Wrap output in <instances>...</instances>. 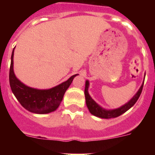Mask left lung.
Instances as JSON below:
<instances>
[{
	"label": "left lung",
	"instance_id": "1",
	"mask_svg": "<svg viewBox=\"0 0 155 155\" xmlns=\"http://www.w3.org/2000/svg\"><path fill=\"white\" fill-rule=\"evenodd\" d=\"M144 82V81H143ZM143 84H141L140 87L137 91V92L134 94L133 98H131L128 102L124 104V105L120 106V108L114 109H106L102 108V106H100L98 103L94 102V99H92L91 96H90L89 93H88V87H89V81H85V88H84V95H85V100H86V105L87 107L89 110L90 113L94 116H97L98 118L102 119H111V118H116L118 116H121L122 114H124L126 113L127 110L130 109L132 106H134V104L136 103L137 101L139 98L140 95L141 94L142 89H143Z\"/></svg>",
	"mask_w": 155,
	"mask_h": 155
}]
</instances>
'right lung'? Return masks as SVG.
<instances>
[{"label":"right lung","mask_w":155,"mask_h":155,"mask_svg":"<svg viewBox=\"0 0 155 155\" xmlns=\"http://www.w3.org/2000/svg\"><path fill=\"white\" fill-rule=\"evenodd\" d=\"M15 48L11 57L9 82L12 92L18 101L25 109L36 114H47L57 110L62 102L64 93L78 74L71 76L68 81L49 89H37L28 87L19 81L14 72Z\"/></svg>","instance_id":"right-lung-1"}]
</instances>
